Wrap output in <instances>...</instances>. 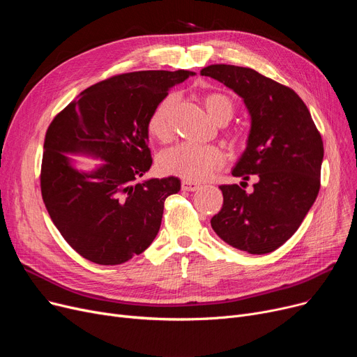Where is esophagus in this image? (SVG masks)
<instances>
[{"mask_svg":"<svg viewBox=\"0 0 357 357\" xmlns=\"http://www.w3.org/2000/svg\"><path fill=\"white\" fill-rule=\"evenodd\" d=\"M181 186H182V190H183V191L194 192V191H198V190L201 188V183H198V182H192V181H182Z\"/></svg>","mask_w":357,"mask_h":357,"instance_id":"esophagus-1","label":"esophagus"}]
</instances>
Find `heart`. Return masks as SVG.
Segmentation results:
<instances>
[{
	"label": "heart",
	"instance_id": "1",
	"mask_svg": "<svg viewBox=\"0 0 357 357\" xmlns=\"http://www.w3.org/2000/svg\"><path fill=\"white\" fill-rule=\"evenodd\" d=\"M176 104L175 93L162 98L150 112L147 130L159 142H167L172 136V112ZM205 109L218 124H226L234 114V104L221 92H210L204 97ZM226 163V155L217 146L179 143L166 149L159 156V167L167 175L186 181H204Z\"/></svg>",
	"mask_w": 357,
	"mask_h": 357
}]
</instances>
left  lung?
<instances>
[{
    "instance_id": "obj_1",
    "label": "left lung",
    "mask_w": 357,
    "mask_h": 357,
    "mask_svg": "<svg viewBox=\"0 0 357 357\" xmlns=\"http://www.w3.org/2000/svg\"><path fill=\"white\" fill-rule=\"evenodd\" d=\"M233 89L250 116L245 152L233 176L257 182L248 194L221 185L224 202L211 227L227 245L250 255L276 250L298 230L320 191L324 147L304 101L291 88L250 68L210 65L201 70Z\"/></svg>"
}]
</instances>
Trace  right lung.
<instances>
[{"label": "right lung", "mask_w": 357, "mask_h": 357, "mask_svg": "<svg viewBox=\"0 0 357 357\" xmlns=\"http://www.w3.org/2000/svg\"><path fill=\"white\" fill-rule=\"evenodd\" d=\"M191 70H139L82 91L50 123L42 162V197L69 246L98 265H120L155 240L175 176L139 181L152 166L147 119ZM68 154L103 162L81 172Z\"/></svg>", "instance_id": "1"}]
</instances>
